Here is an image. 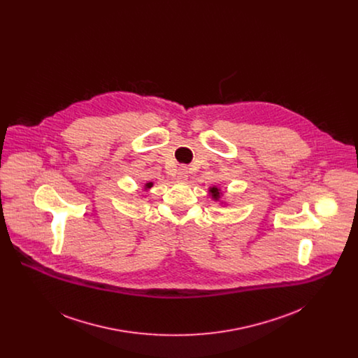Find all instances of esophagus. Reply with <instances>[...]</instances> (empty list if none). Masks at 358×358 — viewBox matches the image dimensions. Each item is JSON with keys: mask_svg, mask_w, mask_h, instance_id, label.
<instances>
[{"mask_svg": "<svg viewBox=\"0 0 358 358\" xmlns=\"http://www.w3.org/2000/svg\"><path fill=\"white\" fill-rule=\"evenodd\" d=\"M176 178H177V181L178 182H184L185 180L187 178V171L185 168H181V169H178L177 171V176H176Z\"/></svg>", "mask_w": 358, "mask_h": 358, "instance_id": "esophagus-1", "label": "esophagus"}]
</instances>
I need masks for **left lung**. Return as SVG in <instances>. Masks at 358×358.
Returning <instances> with one entry per match:
<instances>
[{"instance_id":"obj_1","label":"left lung","mask_w":358,"mask_h":358,"mask_svg":"<svg viewBox=\"0 0 358 358\" xmlns=\"http://www.w3.org/2000/svg\"><path fill=\"white\" fill-rule=\"evenodd\" d=\"M208 192H209V196L212 197V200L213 201H216V203H219L220 205H227V203L224 201V193L222 192V189L219 187H216V185H213V187H209L208 189Z\"/></svg>"}]
</instances>
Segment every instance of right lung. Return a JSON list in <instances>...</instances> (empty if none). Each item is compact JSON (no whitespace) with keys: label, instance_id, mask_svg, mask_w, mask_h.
<instances>
[{"label":"right lung","instance_id":"1","mask_svg":"<svg viewBox=\"0 0 358 358\" xmlns=\"http://www.w3.org/2000/svg\"><path fill=\"white\" fill-rule=\"evenodd\" d=\"M153 182H146V184L143 185V190H146V192H148V190H149L150 187H153Z\"/></svg>","mask_w":358,"mask_h":358}]
</instances>
